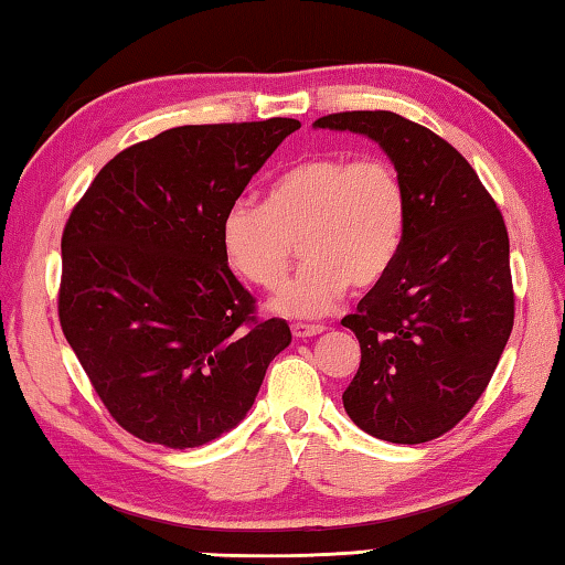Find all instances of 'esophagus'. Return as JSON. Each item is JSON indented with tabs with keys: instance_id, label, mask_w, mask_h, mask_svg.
Here are the masks:
<instances>
[{
	"instance_id": "34e87169",
	"label": "esophagus",
	"mask_w": 565,
	"mask_h": 565,
	"mask_svg": "<svg viewBox=\"0 0 565 565\" xmlns=\"http://www.w3.org/2000/svg\"><path fill=\"white\" fill-rule=\"evenodd\" d=\"M327 331L323 323H294L291 333L296 339H311V337H319V333Z\"/></svg>"
}]
</instances>
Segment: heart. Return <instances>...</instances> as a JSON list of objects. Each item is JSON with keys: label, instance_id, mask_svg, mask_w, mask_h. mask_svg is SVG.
<instances>
[{"label": "heart", "instance_id": "1", "mask_svg": "<svg viewBox=\"0 0 565 565\" xmlns=\"http://www.w3.org/2000/svg\"><path fill=\"white\" fill-rule=\"evenodd\" d=\"M408 194L381 157H313L271 181L266 202L236 199L222 216V248L232 269L274 289L299 242L301 269L269 301L286 319H317L343 294L371 289L394 269L406 236Z\"/></svg>", "mask_w": 565, "mask_h": 565}]
</instances>
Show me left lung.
<instances>
[{
  "label": "left lung",
  "instance_id": "1",
  "mask_svg": "<svg viewBox=\"0 0 565 565\" xmlns=\"http://www.w3.org/2000/svg\"><path fill=\"white\" fill-rule=\"evenodd\" d=\"M313 129L376 141L408 194L394 269L341 321L361 343L343 408L381 441H434L473 408L511 337L503 216L448 141L394 111L329 114Z\"/></svg>",
  "mask_w": 565,
  "mask_h": 565
}]
</instances>
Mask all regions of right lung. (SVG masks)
Instances as JSON below:
<instances>
[{
  "label": "right lung",
  "instance_id": "1",
  "mask_svg": "<svg viewBox=\"0 0 565 565\" xmlns=\"http://www.w3.org/2000/svg\"><path fill=\"white\" fill-rule=\"evenodd\" d=\"M296 119L191 124L124 149L62 236L60 321L109 414L141 441L194 448L238 426L289 323L256 321L222 216Z\"/></svg>",
  "mask_w": 565,
  "mask_h": 565
}]
</instances>
